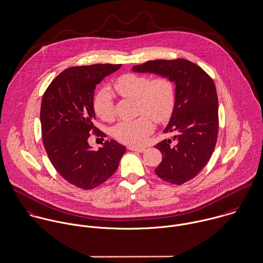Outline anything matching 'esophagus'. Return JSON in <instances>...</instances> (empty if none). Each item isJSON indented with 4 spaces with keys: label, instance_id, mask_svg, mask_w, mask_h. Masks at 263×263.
Wrapping results in <instances>:
<instances>
[{
    "label": "esophagus",
    "instance_id": "1",
    "mask_svg": "<svg viewBox=\"0 0 263 263\" xmlns=\"http://www.w3.org/2000/svg\"><path fill=\"white\" fill-rule=\"evenodd\" d=\"M128 149L132 150V151L140 152V153H143V152H145V150H146V148H143V147H136V146H129Z\"/></svg>",
    "mask_w": 263,
    "mask_h": 263
}]
</instances>
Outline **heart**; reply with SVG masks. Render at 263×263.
I'll use <instances>...</instances> for the list:
<instances>
[{"label":"heart","mask_w":263,"mask_h":263,"mask_svg":"<svg viewBox=\"0 0 263 263\" xmlns=\"http://www.w3.org/2000/svg\"><path fill=\"white\" fill-rule=\"evenodd\" d=\"M114 89L122 97L135 99L138 111L144 114L133 120H123L113 128V137L127 145H141L152 133L156 122L166 121L175 107V90L172 81L165 77L150 80L147 76L126 73L113 84ZM96 115L104 121L114 118V103L109 89L100 90L93 99Z\"/></svg>","instance_id":"1"}]
</instances>
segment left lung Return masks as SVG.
<instances>
[{"label": "left lung", "instance_id": "1", "mask_svg": "<svg viewBox=\"0 0 263 263\" xmlns=\"http://www.w3.org/2000/svg\"><path fill=\"white\" fill-rule=\"evenodd\" d=\"M175 83L174 111L163 133H173L155 147L162 161L155 170L165 181L181 184L198 175L209 161L217 141L218 99L212 79L185 59L154 60L133 67Z\"/></svg>", "mask_w": 263, "mask_h": 263}]
</instances>
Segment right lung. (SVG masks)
I'll return each mask as SVG.
<instances>
[{"mask_svg":"<svg viewBox=\"0 0 263 263\" xmlns=\"http://www.w3.org/2000/svg\"><path fill=\"white\" fill-rule=\"evenodd\" d=\"M121 64L74 66L62 71L46 89L41 106L42 137L48 157L64 179L84 190L103 183L113 175L126 148L114 140L93 151L90 133L95 127V88Z\"/></svg>","mask_w":263,"mask_h":263,"instance_id":"1","label":"right lung"}]
</instances>
